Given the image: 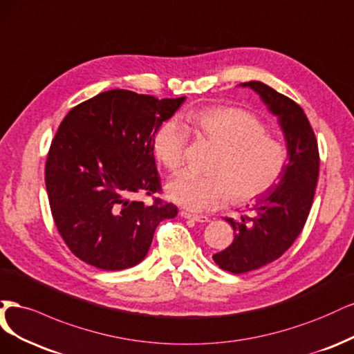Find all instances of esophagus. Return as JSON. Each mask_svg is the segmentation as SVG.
<instances>
[{
	"label": "esophagus",
	"instance_id": "1",
	"mask_svg": "<svg viewBox=\"0 0 354 354\" xmlns=\"http://www.w3.org/2000/svg\"><path fill=\"white\" fill-rule=\"evenodd\" d=\"M180 216L182 218L185 219H191L194 222H198V223H206L209 222L210 219L207 218V216H203V214H192V213H188V212H180Z\"/></svg>",
	"mask_w": 354,
	"mask_h": 354
}]
</instances>
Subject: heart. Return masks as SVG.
<instances>
[{"instance_id": "heart-1", "label": "heart", "mask_w": 354, "mask_h": 354, "mask_svg": "<svg viewBox=\"0 0 354 354\" xmlns=\"http://www.w3.org/2000/svg\"><path fill=\"white\" fill-rule=\"evenodd\" d=\"M187 127L218 147L209 166L210 175L182 172L169 182L170 200L191 212H209L232 197L247 203L278 184L288 162V151L252 113L238 107H210L191 111ZM188 132L176 119H167L153 136L154 156L170 172L184 165Z\"/></svg>"}]
</instances>
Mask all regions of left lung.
Returning a JSON list of instances; mask_svg holds the SVG:
<instances>
[{"label":"left lung","instance_id":"left-lung-1","mask_svg":"<svg viewBox=\"0 0 354 354\" xmlns=\"http://www.w3.org/2000/svg\"><path fill=\"white\" fill-rule=\"evenodd\" d=\"M260 95L278 118L288 148V163L278 184L256 198L252 214L236 222L234 241L213 254L214 263L232 273L259 269L281 257L303 231L310 213L319 176V150L315 132L303 109L263 82H244Z\"/></svg>","mask_w":354,"mask_h":354}]
</instances>
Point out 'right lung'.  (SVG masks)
<instances>
[{"mask_svg":"<svg viewBox=\"0 0 354 354\" xmlns=\"http://www.w3.org/2000/svg\"><path fill=\"white\" fill-rule=\"evenodd\" d=\"M185 97L158 100L111 89L67 113L45 163L51 214L71 252L104 270L138 265L157 225L178 214L172 203L136 194L162 192L153 136Z\"/></svg>","mask_w":354,"mask_h":354,"instance_id":"add662e5","label":"right lung"}]
</instances>
